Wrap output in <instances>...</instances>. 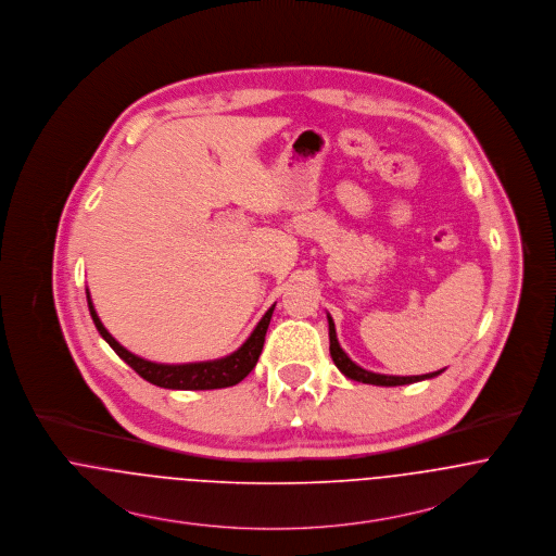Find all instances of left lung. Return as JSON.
Here are the masks:
<instances>
[{
	"mask_svg": "<svg viewBox=\"0 0 556 556\" xmlns=\"http://www.w3.org/2000/svg\"><path fill=\"white\" fill-rule=\"evenodd\" d=\"M328 337H330V356L332 363L337 365V369L341 370L345 377L354 379V381H363V383H372V386H405V383H416L422 379H432L437 377L441 370L427 372V375H409V377H401V375H381V372H372V370L363 369L356 363H352V358L341 350L339 339H337V330H334V321L328 315Z\"/></svg>",
	"mask_w": 556,
	"mask_h": 556,
	"instance_id": "left-lung-1",
	"label": "left lung"
}]
</instances>
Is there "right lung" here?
<instances>
[{
  "instance_id": "1",
  "label": "right lung",
  "mask_w": 556,
  "mask_h": 556,
  "mask_svg": "<svg viewBox=\"0 0 556 556\" xmlns=\"http://www.w3.org/2000/svg\"><path fill=\"white\" fill-rule=\"evenodd\" d=\"M87 305H89V313H91V319H93L98 332L117 352V356L149 383L168 388V390H215V388L237 386L239 381H243L253 370L260 354H262L264 337H266V330H268V324L273 317V308H275L273 305L264 313V317L257 321V326L249 334L248 341L226 358L206 361V363H187V365H160V363H151V361H144V358L127 352L119 341H115V337L100 321L89 292H87Z\"/></svg>"
}]
</instances>
